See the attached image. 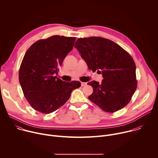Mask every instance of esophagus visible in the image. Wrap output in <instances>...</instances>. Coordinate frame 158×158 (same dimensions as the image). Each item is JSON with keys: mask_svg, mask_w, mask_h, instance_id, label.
Wrapping results in <instances>:
<instances>
[{"mask_svg": "<svg viewBox=\"0 0 158 158\" xmlns=\"http://www.w3.org/2000/svg\"><path fill=\"white\" fill-rule=\"evenodd\" d=\"M86 85H87V83H86V82H81V86H82V87L85 86Z\"/></svg>", "mask_w": 158, "mask_h": 158, "instance_id": "obj_1", "label": "esophagus"}]
</instances>
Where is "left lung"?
<instances>
[{"instance_id": "obj_1", "label": "left lung", "mask_w": 158, "mask_h": 158, "mask_svg": "<svg viewBox=\"0 0 158 158\" xmlns=\"http://www.w3.org/2000/svg\"><path fill=\"white\" fill-rule=\"evenodd\" d=\"M75 44L88 68L102 74L101 84L87 83L93 88L89 99L107 112L125 107L138 84L136 64L131 55L114 42L100 37L79 38Z\"/></svg>"}]
</instances>
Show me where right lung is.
Returning <instances> with one entry per match:
<instances>
[{
  "label": "right lung",
  "instance_id": "add662e5",
  "mask_svg": "<svg viewBox=\"0 0 158 158\" xmlns=\"http://www.w3.org/2000/svg\"><path fill=\"white\" fill-rule=\"evenodd\" d=\"M76 38L53 35L34 42L21 62L19 79L22 91L31 107L49 114L63 106L74 89L81 84L77 81H62L57 76L59 67L73 49Z\"/></svg>",
  "mask_w": 158,
  "mask_h": 158
}]
</instances>
